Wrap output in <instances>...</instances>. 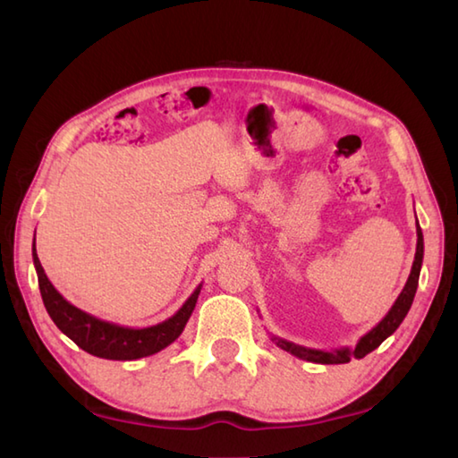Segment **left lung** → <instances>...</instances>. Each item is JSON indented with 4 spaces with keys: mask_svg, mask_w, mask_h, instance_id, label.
Here are the masks:
<instances>
[{
    "mask_svg": "<svg viewBox=\"0 0 458 458\" xmlns=\"http://www.w3.org/2000/svg\"><path fill=\"white\" fill-rule=\"evenodd\" d=\"M417 226V248H415V259L411 266V274L407 277V284L402 289L400 297L395 299V303L392 305V309L387 310V315L379 320V323L366 333L362 338L358 340V344L354 348H338V350H315V348H307V346H299L295 343H289L285 338H279L276 335H271V340L285 352L293 354L301 360H307V362H315V364H346L350 362V358H364L366 354L372 352L379 344L384 343L387 336H392L397 327L403 323L405 315L410 313L415 291H417V284H420V274H421V264H423V232L420 222L415 224Z\"/></svg>",
    "mask_w": 458,
    "mask_h": 458,
    "instance_id": "left-lung-1",
    "label": "left lung"
}]
</instances>
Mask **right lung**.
Returning a JSON list of instances; mask_svg holds the SVG:
<instances>
[{"mask_svg": "<svg viewBox=\"0 0 458 458\" xmlns=\"http://www.w3.org/2000/svg\"><path fill=\"white\" fill-rule=\"evenodd\" d=\"M33 264L38 277V289L48 317L61 328L72 343L79 344L86 352L106 360H140L145 356L157 354L163 348L174 343L184 330V325L197 305V299L202 285L192 291V295L184 301L182 307L163 323L145 328H131L110 323L94 317L86 310L74 307L72 303L58 293L55 285L45 276L41 261L37 258V248L33 242Z\"/></svg>", "mask_w": 458, "mask_h": 458, "instance_id": "1", "label": "right lung"}]
</instances>
